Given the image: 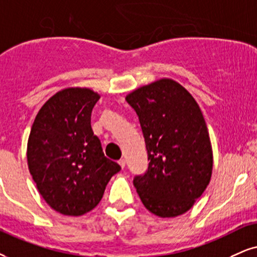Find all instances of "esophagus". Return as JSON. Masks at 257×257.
<instances>
[{
  "mask_svg": "<svg viewBox=\"0 0 257 257\" xmlns=\"http://www.w3.org/2000/svg\"><path fill=\"white\" fill-rule=\"evenodd\" d=\"M118 163H119V166L122 168V169H123V168H125V166H126V161L123 160V158H121V160H119Z\"/></svg>",
  "mask_w": 257,
  "mask_h": 257,
  "instance_id": "34e87169",
  "label": "esophagus"
}]
</instances>
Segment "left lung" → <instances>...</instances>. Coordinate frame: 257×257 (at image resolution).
<instances>
[{
    "instance_id": "1",
    "label": "left lung",
    "mask_w": 257,
    "mask_h": 257,
    "mask_svg": "<svg viewBox=\"0 0 257 257\" xmlns=\"http://www.w3.org/2000/svg\"><path fill=\"white\" fill-rule=\"evenodd\" d=\"M139 116L149 167L134 185L145 208L161 218L191 210L211 181L213 151L204 115L191 93L161 78L126 95Z\"/></svg>"
}]
</instances>
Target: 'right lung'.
<instances>
[{
  "label": "right lung",
  "mask_w": 257,
  "mask_h": 257,
  "mask_svg": "<svg viewBox=\"0 0 257 257\" xmlns=\"http://www.w3.org/2000/svg\"><path fill=\"white\" fill-rule=\"evenodd\" d=\"M99 99L89 88H65L43 104L32 125L28 169L44 200L64 216L93 210L121 169L104 156L91 130V110Z\"/></svg>",
  "instance_id": "add662e5"
}]
</instances>
